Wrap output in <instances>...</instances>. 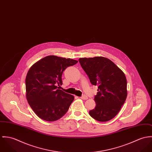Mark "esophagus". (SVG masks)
Instances as JSON below:
<instances>
[{"mask_svg":"<svg viewBox=\"0 0 152 152\" xmlns=\"http://www.w3.org/2000/svg\"><path fill=\"white\" fill-rule=\"evenodd\" d=\"M80 99H82V100H86L88 99V97H87V96H83L80 97Z\"/></svg>","mask_w":152,"mask_h":152,"instance_id":"esophagus-1","label":"esophagus"}]
</instances>
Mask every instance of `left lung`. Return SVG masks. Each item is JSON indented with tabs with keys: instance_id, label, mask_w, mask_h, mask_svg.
<instances>
[{
	"instance_id": "left-lung-1",
	"label": "left lung",
	"mask_w": 152,
	"mask_h": 152,
	"mask_svg": "<svg viewBox=\"0 0 152 152\" xmlns=\"http://www.w3.org/2000/svg\"><path fill=\"white\" fill-rule=\"evenodd\" d=\"M93 85L98 86L94 97L96 107L89 111L94 119L106 122L119 112L127 97V81L122 70L111 60L102 56L79 59Z\"/></svg>"
}]
</instances>
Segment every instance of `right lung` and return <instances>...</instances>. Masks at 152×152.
<instances>
[{"mask_svg":"<svg viewBox=\"0 0 152 152\" xmlns=\"http://www.w3.org/2000/svg\"><path fill=\"white\" fill-rule=\"evenodd\" d=\"M77 62L72 59L50 55L30 68L26 78V98L39 118L52 122L67 113L75 97L57 89V84H62V75L65 69Z\"/></svg>","mask_w":152,"mask_h":152,"instance_id":"obj_1","label":"right lung"}]
</instances>
